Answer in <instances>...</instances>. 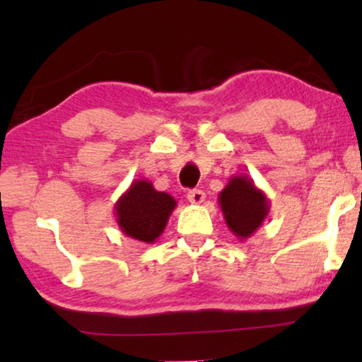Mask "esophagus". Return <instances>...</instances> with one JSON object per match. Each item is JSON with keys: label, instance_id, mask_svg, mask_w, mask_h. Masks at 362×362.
Returning <instances> with one entry per match:
<instances>
[{"label": "esophagus", "instance_id": "1", "mask_svg": "<svg viewBox=\"0 0 362 362\" xmlns=\"http://www.w3.org/2000/svg\"><path fill=\"white\" fill-rule=\"evenodd\" d=\"M204 199H206V194L201 189H192L187 192V201H189L191 204H201Z\"/></svg>", "mask_w": 362, "mask_h": 362}]
</instances>
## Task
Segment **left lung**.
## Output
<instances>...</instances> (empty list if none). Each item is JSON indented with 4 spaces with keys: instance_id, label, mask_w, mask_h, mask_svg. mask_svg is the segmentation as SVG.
<instances>
[{
    "instance_id": "1",
    "label": "left lung",
    "mask_w": 362,
    "mask_h": 362,
    "mask_svg": "<svg viewBox=\"0 0 362 362\" xmlns=\"http://www.w3.org/2000/svg\"><path fill=\"white\" fill-rule=\"evenodd\" d=\"M219 206L227 227L240 240L249 239L264 224L270 211L269 197L247 175L230 177L219 192Z\"/></svg>"
}]
</instances>
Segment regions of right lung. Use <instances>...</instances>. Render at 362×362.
<instances>
[{
    "label": "right lung",
    "instance_id": "right-lung-1",
    "mask_svg": "<svg viewBox=\"0 0 362 362\" xmlns=\"http://www.w3.org/2000/svg\"><path fill=\"white\" fill-rule=\"evenodd\" d=\"M177 202L168 192L156 191L151 181L136 180L115 202L117 224L132 239L153 244L163 234Z\"/></svg>",
    "mask_w": 362,
    "mask_h": 362
}]
</instances>
